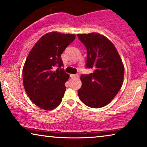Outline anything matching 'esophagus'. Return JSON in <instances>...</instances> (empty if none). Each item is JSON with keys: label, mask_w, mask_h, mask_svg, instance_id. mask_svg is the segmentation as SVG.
I'll list each match as a JSON object with an SVG mask.
<instances>
[{"label": "esophagus", "mask_w": 147, "mask_h": 147, "mask_svg": "<svg viewBox=\"0 0 147 147\" xmlns=\"http://www.w3.org/2000/svg\"><path fill=\"white\" fill-rule=\"evenodd\" d=\"M70 76H71V78H79V76H80V75L79 74H71V75H70Z\"/></svg>", "instance_id": "1"}]
</instances>
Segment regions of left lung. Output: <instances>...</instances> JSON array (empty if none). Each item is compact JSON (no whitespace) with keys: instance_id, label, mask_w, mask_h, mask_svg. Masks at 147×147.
Listing matches in <instances>:
<instances>
[{"instance_id":"obj_1","label":"left lung","mask_w":147,"mask_h":147,"mask_svg":"<svg viewBox=\"0 0 147 147\" xmlns=\"http://www.w3.org/2000/svg\"><path fill=\"white\" fill-rule=\"evenodd\" d=\"M87 50L86 67L93 69L80 77V100L86 106L99 108L107 105L122 87L124 68L114 44L99 33L78 34Z\"/></svg>"}]
</instances>
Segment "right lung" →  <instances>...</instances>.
I'll use <instances>...</instances> for the list:
<instances>
[{
  "instance_id": "right-lung-1",
  "label": "right lung",
  "mask_w": 147,
  "mask_h": 147,
  "mask_svg": "<svg viewBox=\"0 0 147 147\" xmlns=\"http://www.w3.org/2000/svg\"><path fill=\"white\" fill-rule=\"evenodd\" d=\"M74 34L51 32L40 38L29 53L23 69L24 88L36 106L46 110L61 103L69 75L61 69V55L75 39ZM55 67L58 68L55 70Z\"/></svg>"
}]
</instances>
